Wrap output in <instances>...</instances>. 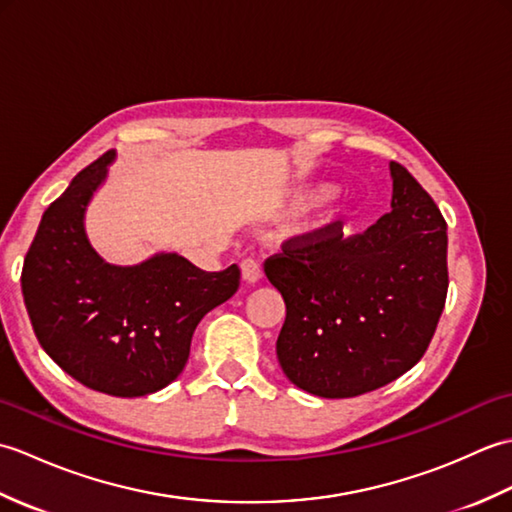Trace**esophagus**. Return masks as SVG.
I'll return each instance as SVG.
<instances>
[{"label": "esophagus", "mask_w": 512, "mask_h": 512, "mask_svg": "<svg viewBox=\"0 0 512 512\" xmlns=\"http://www.w3.org/2000/svg\"><path fill=\"white\" fill-rule=\"evenodd\" d=\"M239 268H242V279L248 281V284H255V281L262 279V266H259L255 259H244Z\"/></svg>", "instance_id": "obj_1"}]
</instances>
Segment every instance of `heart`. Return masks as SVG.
Segmentation results:
<instances>
[{
	"label": "heart",
	"instance_id": "b5f03b06",
	"mask_svg": "<svg viewBox=\"0 0 512 512\" xmlns=\"http://www.w3.org/2000/svg\"><path fill=\"white\" fill-rule=\"evenodd\" d=\"M325 191H328V187H317V189H312V191H306L301 195V200H308V198H319V195H323ZM345 215V206H334L332 211H328V215H325V220H323V224H334L336 220H341V217Z\"/></svg>",
	"mask_w": 512,
	"mask_h": 512
}]
</instances>
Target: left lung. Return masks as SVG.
<instances>
[{"label":"left lung","mask_w":512,"mask_h":512,"mask_svg":"<svg viewBox=\"0 0 512 512\" xmlns=\"http://www.w3.org/2000/svg\"><path fill=\"white\" fill-rule=\"evenodd\" d=\"M391 211L365 233L339 222L284 242L264 273L286 301L277 358L290 383L352 398L396 380L433 339L449 288L447 222L411 173L389 162Z\"/></svg>","instance_id":"obj_1"}]
</instances>
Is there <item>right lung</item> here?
I'll return each mask as SVG.
<instances>
[{"label": "right lung", "instance_id": "obj_1", "mask_svg": "<svg viewBox=\"0 0 512 512\" xmlns=\"http://www.w3.org/2000/svg\"><path fill=\"white\" fill-rule=\"evenodd\" d=\"M116 158L107 151L41 217L21 292L43 350L81 385L136 398L167 387L187 365L206 312L231 299L239 268L206 273L176 253L114 266L85 235V211Z\"/></svg>", "mask_w": 512, "mask_h": 512}]
</instances>
